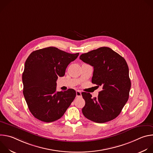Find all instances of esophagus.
Returning <instances> with one entry per match:
<instances>
[{"mask_svg": "<svg viewBox=\"0 0 153 153\" xmlns=\"http://www.w3.org/2000/svg\"><path fill=\"white\" fill-rule=\"evenodd\" d=\"M82 96V94H81V91H79V90H77L76 91V97H81Z\"/></svg>", "mask_w": 153, "mask_h": 153, "instance_id": "34e87169", "label": "esophagus"}]
</instances>
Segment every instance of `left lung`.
Instances as JSON below:
<instances>
[{"instance_id": "8db88e82", "label": "left lung", "mask_w": 153, "mask_h": 153, "mask_svg": "<svg viewBox=\"0 0 153 153\" xmlns=\"http://www.w3.org/2000/svg\"><path fill=\"white\" fill-rule=\"evenodd\" d=\"M80 59L94 68L92 83L102 86L97 97L82 92L85 101L82 113L96 123L113 120L120 113L129 98L131 80L125 59L108 47H100L80 55Z\"/></svg>"}]
</instances>
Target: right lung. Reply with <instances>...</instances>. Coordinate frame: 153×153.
<instances>
[{
  "label": "right lung",
  "instance_id": "right-lung-1",
  "mask_svg": "<svg viewBox=\"0 0 153 153\" xmlns=\"http://www.w3.org/2000/svg\"><path fill=\"white\" fill-rule=\"evenodd\" d=\"M79 53L70 54L50 47L32 52L22 74L24 96L29 110L36 119L45 122L59 119L74 100L76 92L70 88L56 91L58 77L65 75L68 65Z\"/></svg>",
  "mask_w": 153,
  "mask_h": 153
}]
</instances>
